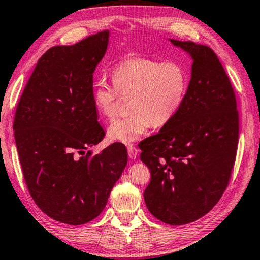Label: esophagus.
Wrapping results in <instances>:
<instances>
[{"instance_id": "1", "label": "esophagus", "mask_w": 260, "mask_h": 260, "mask_svg": "<svg viewBox=\"0 0 260 260\" xmlns=\"http://www.w3.org/2000/svg\"><path fill=\"white\" fill-rule=\"evenodd\" d=\"M127 151H128V155H129L131 159H135L138 157V155H139L138 149L133 145H129L128 147H127Z\"/></svg>"}]
</instances>
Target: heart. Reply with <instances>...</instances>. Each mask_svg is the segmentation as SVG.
I'll use <instances>...</instances> for the list:
<instances>
[{
	"mask_svg": "<svg viewBox=\"0 0 260 260\" xmlns=\"http://www.w3.org/2000/svg\"><path fill=\"white\" fill-rule=\"evenodd\" d=\"M113 86L98 82L91 100L97 113L112 120L118 113L119 94H131L128 117L111 123V141L128 145L145 135L151 125L160 127L175 118L182 108L188 88V73L179 61H160L134 56L111 69Z\"/></svg>",
	"mask_w": 260,
	"mask_h": 260,
	"instance_id": "obj_1",
	"label": "heart"
}]
</instances>
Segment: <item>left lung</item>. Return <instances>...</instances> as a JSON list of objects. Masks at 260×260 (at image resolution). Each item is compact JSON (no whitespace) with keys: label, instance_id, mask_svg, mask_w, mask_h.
<instances>
[{"label":"left lung","instance_id":"left-lung-1","mask_svg":"<svg viewBox=\"0 0 260 260\" xmlns=\"http://www.w3.org/2000/svg\"><path fill=\"white\" fill-rule=\"evenodd\" d=\"M193 59L182 108L159 133L140 142L150 170L143 193L156 219L187 224L206 215L228 186L238 145V110L230 80L213 49L170 39Z\"/></svg>","mask_w":260,"mask_h":260}]
</instances>
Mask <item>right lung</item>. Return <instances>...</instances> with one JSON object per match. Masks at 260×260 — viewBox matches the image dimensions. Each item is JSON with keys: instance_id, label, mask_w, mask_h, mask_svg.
Instances as JSON below:
<instances>
[{"instance_id": "obj_1", "label": "right lung", "mask_w": 260, "mask_h": 260, "mask_svg": "<svg viewBox=\"0 0 260 260\" xmlns=\"http://www.w3.org/2000/svg\"><path fill=\"white\" fill-rule=\"evenodd\" d=\"M108 43L106 30L72 46L49 48L16 109L15 141L28 192L46 215L66 224L100 215L127 164L120 142L98 155L85 152L105 137L91 92Z\"/></svg>"}]
</instances>
